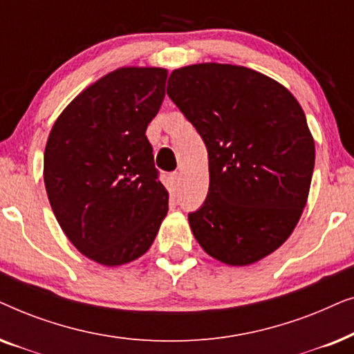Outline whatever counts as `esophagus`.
Masks as SVG:
<instances>
[{
    "label": "esophagus",
    "instance_id": "esophagus-1",
    "mask_svg": "<svg viewBox=\"0 0 354 354\" xmlns=\"http://www.w3.org/2000/svg\"><path fill=\"white\" fill-rule=\"evenodd\" d=\"M180 180H182V174L180 172H172L171 174V182H172V185L174 187H178L180 185Z\"/></svg>",
    "mask_w": 354,
    "mask_h": 354
}]
</instances>
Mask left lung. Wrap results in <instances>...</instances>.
I'll return each mask as SVG.
<instances>
[{
    "label": "left lung",
    "instance_id": "obj_1",
    "mask_svg": "<svg viewBox=\"0 0 354 354\" xmlns=\"http://www.w3.org/2000/svg\"><path fill=\"white\" fill-rule=\"evenodd\" d=\"M167 95L209 159L207 196L188 214L196 241L230 266L263 259L306 206L316 149L301 106L268 75L217 62L176 69Z\"/></svg>",
    "mask_w": 354,
    "mask_h": 354
}]
</instances>
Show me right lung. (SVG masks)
Segmentation results:
<instances>
[{"mask_svg":"<svg viewBox=\"0 0 354 354\" xmlns=\"http://www.w3.org/2000/svg\"><path fill=\"white\" fill-rule=\"evenodd\" d=\"M167 71L122 67L82 91L53 125L43 178L71 243L103 266L140 258L169 209L147 127Z\"/></svg>","mask_w":354,"mask_h":354,"instance_id":"obj_1","label":"right lung"}]
</instances>
